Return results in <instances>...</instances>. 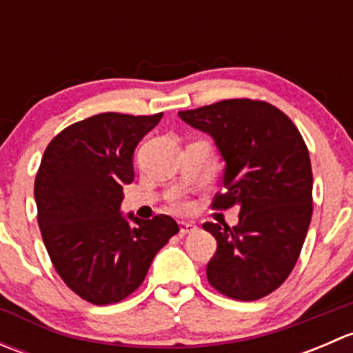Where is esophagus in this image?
<instances>
[{
	"mask_svg": "<svg viewBox=\"0 0 353 353\" xmlns=\"http://www.w3.org/2000/svg\"><path fill=\"white\" fill-rule=\"evenodd\" d=\"M179 229L183 234H190L196 229V225L193 222H179Z\"/></svg>",
	"mask_w": 353,
	"mask_h": 353,
	"instance_id": "obj_1",
	"label": "esophagus"
}]
</instances>
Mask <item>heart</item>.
Wrapping results in <instances>:
<instances>
[{"mask_svg": "<svg viewBox=\"0 0 353 353\" xmlns=\"http://www.w3.org/2000/svg\"><path fill=\"white\" fill-rule=\"evenodd\" d=\"M174 205H176L177 208H181V210H186L188 208V201H186V199H183V198H176V199H174Z\"/></svg>", "mask_w": 353, "mask_h": 353, "instance_id": "1", "label": "heart"}]
</instances>
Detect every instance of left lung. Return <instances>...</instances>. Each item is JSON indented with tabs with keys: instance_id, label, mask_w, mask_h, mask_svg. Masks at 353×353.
<instances>
[{
	"instance_id": "left-lung-1",
	"label": "left lung",
	"mask_w": 353,
	"mask_h": 353,
	"mask_svg": "<svg viewBox=\"0 0 353 353\" xmlns=\"http://www.w3.org/2000/svg\"><path fill=\"white\" fill-rule=\"evenodd\" d=\"M179 117L208 133L225 160L223 193L212 206H239V223H203L216 239L206 279L236 301L276 290L297 263L312 216V169L301 133L275 105L229 99Z\"/></svg>"
}]
</instances>
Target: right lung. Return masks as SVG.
<instances>
[{"label": "right lung", "instance_id": "add662e5", "mask_svg": "<svg viewBox=\"0 0 353 353\" xmlns=\"http://www.w3.org/2000/svg\"><path fill=\"white\" fill-rule=\"evenodd\" d=\"M162 112H102L56 134L34 184L37 222L56 272L95 305L119 302L143 283L155 254L179 225L169 215L141 220L119 212L133 183V154Z\"/></svg>", "mask_w": 353, "mask_h": 353}]
</instances>
